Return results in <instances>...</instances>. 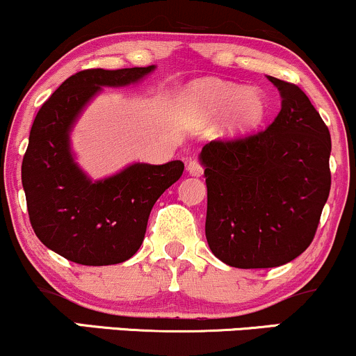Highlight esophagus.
I'll return each mask as SVG.
<instances>
[{"mask_svg": "<svg viewBox=\"0 0 356 356\" xmlns=\"http://www.w3.org/2000/svg\"><path fill=\"white\" fill-rule=\"evenodd\" d=\"M187 172L192 175H197V177L199 175H202V172H204L202 162L199 161V159H191L189 164H187Z\"/></svg>", "mask_w": 356, "mask_h": 356, "instance_id": "esophagus-1", "label": "esophagus"}]
</instances>
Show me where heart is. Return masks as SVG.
Listing matches in <instances>:
<instances>
[{
  "mask_svg": "<svg viewBox=\"0 0 356 356\" xmlns=\"http://www.w3.org/2000/svg\"><path fill=\"white\" fill-rule=\"evenodd\" d=\"M181 105L194 122L204 124L222 115L224 132L231 136L251 132L266 115V100L256 88L244 90L229 81L201 80L182 92Z\"/></svg>",
  "mask_w": 356,
  "mask_h": 356,
  "instance_id": "b5f03b06",
  "label": "heart"
}]
</instances>
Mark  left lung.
Segmentation results:
<instances>
[{
	"instance_id": "left-lung-1",
	"label": "left lung",
	"mask_w": 356,
	"mask_h": 356,
	"mask_svg": "<svg viewBox=\"0 0 356 356\" xmlns=\"http://www.w3.org/2000/svg\"><path fill=\"white\" fill-rule=\"evenodd\" d=\"M283 102L264 130L204 145L206 238L232 268H276L312 244L332 187V138L298 85L269 76Z\"/></svg>"
}]
</instances>
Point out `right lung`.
Wrapping results in <instances>:
<instances>
[{
	"label": "right lung",
	"instance_id": "right-lung-1",
	"mask_svg": "<svg viewBox=\"0 0 356 356\" xmlns=\"http://www.w3.org/2000/svg\"><path fill=\"white\" fill-rule=\"evenodd\" d=\"M152 70H81L36 113L22 164L28 216L44 246L73 263L107 266L136 254L155 201L182 175L184 164L172 161L134 164L105 181L90 182L70 154L68 132L85 104L105 85H129Z\"/></svg>",
	"mask_w": 356,
	"mask_h": 356
}]
</instances>
